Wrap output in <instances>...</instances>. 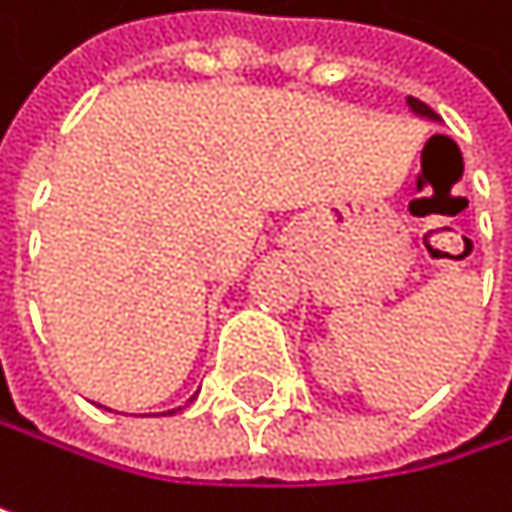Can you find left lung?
I'll use <instances>...</instances> for the list:
<instances>
[{"instance_id": "left-lung-1", "label": "left lung", "mask_w": 512, "mask_h": 512, "mask_svg": "<svg viewBox=\"0 0 512 512\" xmlns=\"http://www.w3.org/2000/svg\"><path fill=\"white\" fill-rule=\"evenodd\" d=\"M406 103H409V109H412L415 115H421V118H430V121H439V115H436V112H433L427 103H421L418 97H409Z\"/></svg>"}]
</instances>
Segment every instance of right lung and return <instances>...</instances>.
Instances as JSON below:
<instances>
[{
    "label": "right lung",
    "instance_id": "1",
    "mask_svg": "<svg viewBox=\"0 0 512 512\" xmlns=\"http://www.w3.org/2000/svg\"><path fill=\"white\" fill-rule=\"evenodd\" d=\"M174 412H177V409H171V412H162V415H174Z\"/></svg>",
    "mask_w": 512,
    "mask_h": 512
}]
</instances>
